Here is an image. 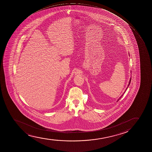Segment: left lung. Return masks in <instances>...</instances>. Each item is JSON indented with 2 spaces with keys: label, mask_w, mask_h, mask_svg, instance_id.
I'll use <instances>...</instances> for the list:
<instances>
[{
  "label": "left lung",
  "mask_w": 152,
  "mask_h": 152,
  "mask_svg": "<svg viewBox=\"0 0 152 152\" xmlns=\"http://www.w3.org/2000/svg\"><path fill=\"white\" fill-rule=\"evenodd\" d=\"M131 77H130V80H129V84H128V85L127 87L126 88V89L125 91V92H124L123 93V94L122 95H121V96L119 98V99H118V100H117V102H118V101H119V100L121 98V97H122L123 95V94H124V93H125L126 91V90H127L128 88V87H129V85H130V83H131Z\"/></svg>",
  "instance_id": "8db88e82"
}]
</instances>
